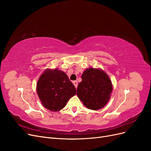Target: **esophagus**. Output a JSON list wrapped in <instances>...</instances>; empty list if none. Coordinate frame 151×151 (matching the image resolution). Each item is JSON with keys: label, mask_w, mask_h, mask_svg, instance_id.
Masks as SVG:
<instances>
[{"label": "esophagus", "mask_w": 151, "mask_h": 151, "mask_svg": "<svg viewBox=\"0 0 151 151\" xmlns=\"http://www.w3.org/2000/svg\"><path fill=\"white\" fill-rule=\"evenodd\" d=\"M72 82H73V84H74V86L76 87V88H77V85H78V84H77V81H73Z\"/></svg>", "instance_id": "esophagus-1"}]
</instances>
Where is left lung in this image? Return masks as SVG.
<instances>
[{
	"instance_id": "1",
	"label": "left lung",
	"mask_w": 151,
	"mask_h": 151,
	"mask_svg": "<svg viewBox=\"0 0 151 151\" xmlns=\"http://www.w3.org/2000/svg\"><path fill=\"white\" fill-rule=\"evenodd\" d=\"M82 81L77 89V95L84 105L91 110L104 107L111 97L113 87L110 78L100 69L90 67L82 75Z\"/></svg>"
}]
</instances>
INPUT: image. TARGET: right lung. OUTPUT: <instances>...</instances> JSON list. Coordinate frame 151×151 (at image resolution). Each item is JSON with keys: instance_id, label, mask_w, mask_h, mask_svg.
Segmentation results:
<instances>
[{"instance_id": "add662e5", "label": "right lung", "mask_w": 151, "mask_h": 151, "mask_svg": "<svg viewBox=\"0 0 151 151\" xmlns=\"http://www.w3.org/2000/svg\"><path fill=\"white\" fill-rule=\"evenodd\" d=\"M37 95L42 106L50 111L63 109L76 89L64 72L58 69L45 70L37 83Z\"/></svg>"}]
</instances>
